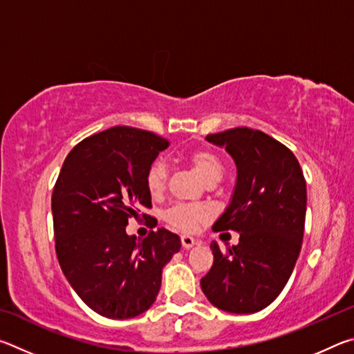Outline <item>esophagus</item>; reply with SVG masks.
<instances>
[{"label": "esophagus", "instance_id": "esophagus-1", "mask_svg": "<svg viewBox=\"0 0 354 354\" xmlns=\"http://www.w3.org/2000/svg\"><path fill=\"white\" fill-rule=\"evenodd\" d=\"M195 239L194 237H190V236H181V243H183V247L185 248V250H189V248H192L195 245Z\"/></svg>", "mask_w": 354, "mask_h": 354}]
</instances>
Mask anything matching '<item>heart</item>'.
Listing matches in <instances>:
<instances>
[{"label": "heart", "mask_w": 354, "mask_h": 354, "mask_svg": "<svg viewBox=\"0 0 354 354\" xmlns=\"http://www.w3.org/2000/svg\"><path fill=\"white\" fill-rule=\"evenodd\" d=\"M187 160L192 165V169L196 171L203 181L207 185L217 184L221 176H223V162L214 153L212 149L200 148L195 151L189 153ZM167 178H169V169L162 159L154 160L148 167L145 175V185L148 194L153 198H158L164 194L167 187ZM209 220V211L201 206H187V205H176L170 207L165 212V221L170 226L183 232H194L201 227Z\"/></svg>", "instance_id": "obj_1"}]
</instances>
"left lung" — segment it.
Listing matches in <instances>:
<instances>
[{
  "instance_id": "obj_1",
  "label": "left lung",
  "mask_w": 354,
  "mask_h": 354,
  "mask_svg": "<svg viewBox=\"0 0 354 354\" xmlns=\"http://www.w3.org/2000/svg\"><path fill=\"white\" fill-rule=\"evenodd\" d=\"M234 159L237 181L214 231H237L239 243L223 253L211 243L214 263L201 290L215 308L253 314L284 289L301 250L306 181L289 148L266 133L232 128L209 134Z\"/></svg>"
}]
</instances>
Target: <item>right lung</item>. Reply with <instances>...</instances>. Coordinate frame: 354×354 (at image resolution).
Returning a JSON list of instances; mask_svg holds the SVG:
<instances>
[{
	"label": "right lung",
	"mask_w": 354,
	"mask_h": 354,
	"mask_svg": "<svg viewBox=\"0 0 354 354\" xmlns=\"http://www.w3.org/2000/svg\"><path fill=\"white\" fill-rule=\"evenodd\" d=\"M169 145L149 131L109 128L71 149L53 190L62 272L82 301L107 319H133L151 308L164 266L181 250V239L164 227L145 239L127 234L128 220L151 207L145 175Z\"/></svg>",
	"instance_id": "obj_1"
}]
</instances>
